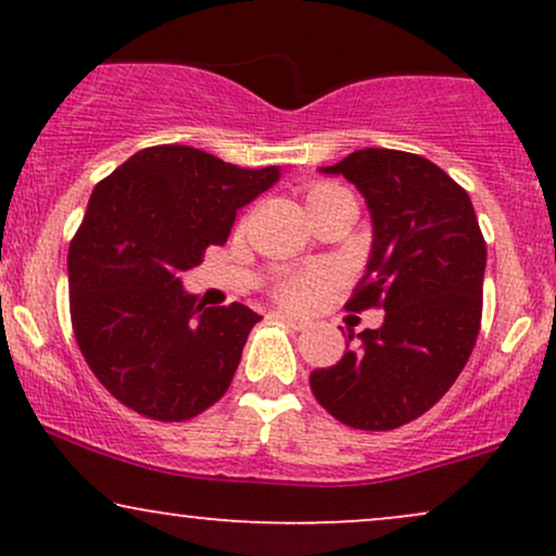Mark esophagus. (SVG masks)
Returning a JSON list of instances; mask_svg holds the SVG:
<instances>
[{
	"instance_id": "esophagus-1",
	"label": "esophagus",
	"mask_w": 556,
	"mask_h": 556,
	"mask_svg": "<svg viewBox=\"0 0 556 556\" xmlns=\"http://www.w3.org/2000/svg\"><path fill=\"white\" fill-rule=\"evenodd\" d=\"M279 318V321H285L287 327H292V329H298V331H305L311 327V321L308 318H300V316H295V314H282V311H279V314H274Z\"/></svg>"
}]
</instances>
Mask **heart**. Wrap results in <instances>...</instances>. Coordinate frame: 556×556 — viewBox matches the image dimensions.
<instances>
[{"label": "heart", "mask_w": 556, "mask_h": 556, "mask_svg": "<svg viewBox=\"0 0 556 556\" xmlns=\"http://www.w3.org/2000/svg\"><path fill=\"white\" fill-rule=\"evenodd\" d=\"M334 193H348V190H342L340 185L318 182L308 190V201H316V198H327V195H334ZM316 282H318L316 274H305V277H290L277 287V298L287 305H303V303H308L311 295H314Z\"/></svg>", "instance_id": "b5f03b06"}]
</instances>
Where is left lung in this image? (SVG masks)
I'll use <instances>...</instances> for the list:
<instances>
[{
  "label": "left lung",
  "instance_id": "left-lung-1",
  "mask_svg": "<svg viewBox=\"0 0 556 556\" xmlns=\"http://www.w3.org/2000/svg\"><path fill=\"white\" fill-rule=\"evenodd\" d=\"M321 172L366 198L371 253L348 308H381L384 321L311 374V389L344 426L397 429L437 405L473 353L486 242L470 195L429 159L361 149Z\"/></svg>",
  "mask_w": 556,
  "mask_h": 556
}]
</instances>
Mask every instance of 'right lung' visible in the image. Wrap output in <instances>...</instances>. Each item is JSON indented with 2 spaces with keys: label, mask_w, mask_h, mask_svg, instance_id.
I'll return each mask as SVG.
<instances>
[{
  "label": "right lung",
  "mask_w": 556,
  "mask_h": 556,
  "mask_svg": "<svg viewBox=\"0 0 556 556\" xmlns=\"http://www.w3.org/2000/svg\"><path fill=\"white\" fill-rule=\"evenodd\" d=\"M279 175L167 143L96 185L67 253L70 316L112 397L146 418L188 420L227 392L261 316L242 303L203 308L180 277Z\"/></svg>",
  "instance_id": "right-lung-1"
}]
</instances>
